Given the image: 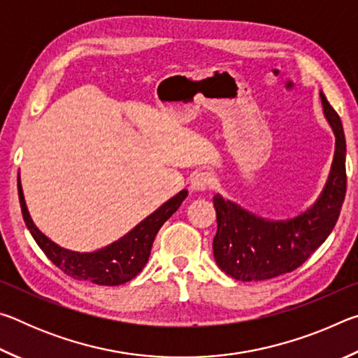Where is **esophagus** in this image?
Returning <instances> with one entry per match:
<instances>
[{"mask_svg":"<svg viewBox=\"0 0 358 358\" xmlns=\"http://www.w3.org/2000/svg\"><path fill=\"white\" fill-rule=\"evenodd\" d=\"M215 178L210 172H197L191 180V187L194 191H205L213 186Z\"/></svg>","mask_w":358,"mask_h":358,"instance_id":"esophagus-1","label":"esophagus"}]
</instances>
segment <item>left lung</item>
<instances>
[{"label":"left lung","instance_id":"obj_1","mask_svg":"<svg viewBox=\"0 0 358 358\" xmlns=\"http://www.w3.org/2000/svg\"><path fill=\"white\" fill-rule=\"evenodd\" d=\"M324 115L336 137L331 171L322 194L305 213L286 221H270L240 205L213 197L217 230L213 256L224 273L238 281L271 280L306 262L329 237L346 196V138L339 115L320 92Z\"/></svg>","mask_w":358,"mask_h":358}]
</instances>
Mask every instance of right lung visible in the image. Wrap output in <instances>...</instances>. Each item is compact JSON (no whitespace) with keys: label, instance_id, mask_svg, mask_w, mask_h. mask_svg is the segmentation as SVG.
Returning <instances> with one entry per match:
<instances>
[{"label":"right lung","instance_id":"add662e5","mask_svg":"<svg viewBox=\"0 0 358 358\" xmlns=\"http://www.w3.org/2000/svg\"><path fill=\"white\" fill-rule=\"evenodd\" d=\"M17 186H19L23 221L45 256L68 276L78 281H92L99 286H118V284L131 281L132 278L141 273L145 264L148 262L156 234L159 232L162 224L180 208L181 202L187 196L186 189L180 191L177 196L169 199L142 222H138L131 232L113 241L112 245L93 252H76L53 243L34 226L31 216L28 213L25 197H23L20 177Z\"/></svg>","mask_w":358,"mask_h":358}]
</instances>
